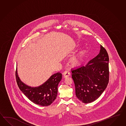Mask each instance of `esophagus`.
<instances>
[{"mask_svg": "<svg viewBox=\"0 0 126 126\" xmlns=\"http://www.w3.org/2000/svg\"><path fill=\"white\" fill-rule=\"evenodd\" d=\"M63 77H64V78H66V77H68L70 76V73L69 71H65L63 73Z\"/></svg>", "mask_w": 126, "mask_h": 126, "instance_id": "obj_1", "label": "esophagus"}]
</instances>
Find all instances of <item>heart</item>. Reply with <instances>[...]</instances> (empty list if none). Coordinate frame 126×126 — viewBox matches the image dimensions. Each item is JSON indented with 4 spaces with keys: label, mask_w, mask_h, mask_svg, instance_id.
Segmentation results:
<instances>
[{
    "label": "heart",
    "mask_w": 126,
    "mask_h": 126,
    "mask_svg": "<svg viewBox=\"0 0 126 126\" xmlns=\"http://www.w3.org/2000/svg\"><path fill=\"white\" fill-rule=\"evenodd\" d=\"M78 46L79 45H78ZM86 51V50L85 49H82L77 55L74 56L71 58L70 63L72 67H77L80 65L83 61L84 55Z\"/></svg>",
    "instance_id": "b5f03b06"
}]
</instances>
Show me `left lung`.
<instances>
[{"label": "left lung", "instance_id": "obj_1", "mask_svg": "<svg viewBox=\"0 0 126 126\" xmlns=\"http://www.w3.org/2000/svg\"><path fill=\"white\" fill-rule=\"evenodd\" d=\"M109 57L101 45L99 54L86 64L71 70L77 97L85 103L95 101L109 82Z\"/></svg>", "mask_w": 126, "mask_h": 126}]
</instances>
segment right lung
<instances>
[{
	"instance_id": "add662e5",
	"label": "right lung",
	"mask_w": 126,
	"mask_h": 126,
	"mask_svg": "<svg viewBox=\"0 0 126 126\" xmlns=\"http://www.w3.org/2000/svg\"><path fill=\"white\" fill-rule=\"evenodd\" d=\"M16 79L18 87L27 98L36 104L48 106L56 98L58 85L62 79V74H53L45 82L36 87H31L22 82L18 77L17 68Z\"/></svg>"
}]
</instances>
